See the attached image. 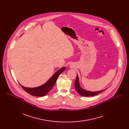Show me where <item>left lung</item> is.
Returning <instances> with one entry per match:
<instances>
[{"instance_id":"1","label":"left lung","mask_w":129,"mask_h":129,"mask_svg":"<svg viewBox=\"0 0 129 129\" xmlns=\"http://www.w3.org/2000/svg\"><path fill=\"white\" fill-rule=\"evenodd\" d=\"M74 86H75V90L79 93V95H80L81 96H86V97L95 96V95H97L98 94H99L104 90H100L98 91L92 92V91H87L85 89H83V88H81V87L79 85V78H78V76L77 74L76 80H75V81L74 83Z\"/></svg>"}]
</instances>
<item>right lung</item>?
I'll return each mask as SVG.
<instances>
[{"label": "right lung", "instance_id": "right-lung-1", "mask_svg": "<svg viewBox=\"0 0 129 129\" xmlns=\"http://www.w3.org/2000/svg\"><path fill=\"white\" fill-rule=\"evenodd\" d=\"M65 70L66 67H63L60 69L45 83L37 87L29 88L23 86L20 84V85L26 92L31 94V95L37 97L44 96L46 95L53 87L58 76L60 74L64 71Z\"/></svg>", "mask_w": 129, "mask_h": 129}]
</instances>
